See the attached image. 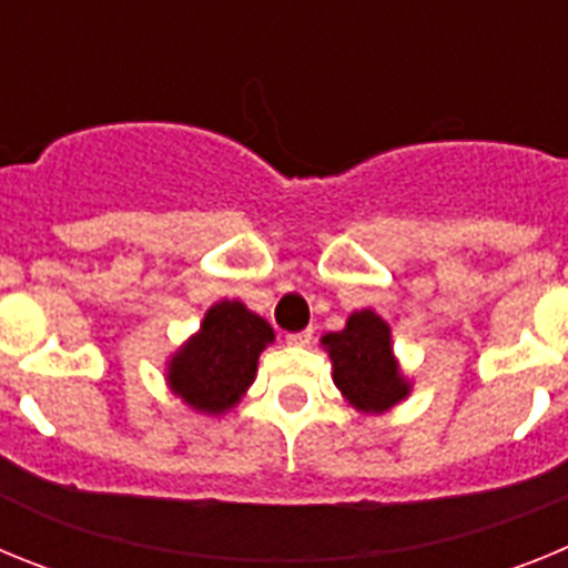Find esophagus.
<instances>
[{
  "mask_svg": "<svg viewBox=\"0 0 568 568\" xmlns=\"http://www.w3.org/2000/svg\"><path fill=\"white\" fill-rule=\"evenodd\" d=\"M290 346H310L313 344V329H301V333H290L287 335Z\"/></svg>",
  "mask_w": 568,
  "mask_h": 568,
  "instance_id": "34e87169",
  "label": "esophagus"
}]
</instances>
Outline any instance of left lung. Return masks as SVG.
I'll list each match as a JSON object with an SVG mask.
<instances>
[{
  "mask_svg": "<svg viewBox=\"0 0 568 568\" xmlns=\"http://www.w3.org/2000/svg\"><path fill=\"white\" fill-rule=\"evenodd\" d=\"M333 358V381L358 413L381 415L409 395V381L400 375L393 355L389 324L373 310L346 318V327L321 338Z\"/></svg>",
  "mask_w": 568,
  "mask_h": 568,
  "instance_id": "1",
  "label": "left lung"
}]
</instances>
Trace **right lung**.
Returning <instances> with one entry per match:
<instances>
[{
	"instance_id": "right-lung-1",
	"label": "right lung",
	"mask_w": 568,
	"mask_h": 568,
	"mask_svg": "<svg viewBox=\"0 0 568 568\" xmlns=\"http://www.w3.org/2000/svg\"><path fill=\"white\" fill-rule=\"evenodd\" d=\"M273 338L267 321L241 301H219L204 315L202 329L170 358V389L195 413H227L253 384L258 355Z\"/></svg>"
}]
</instances>
